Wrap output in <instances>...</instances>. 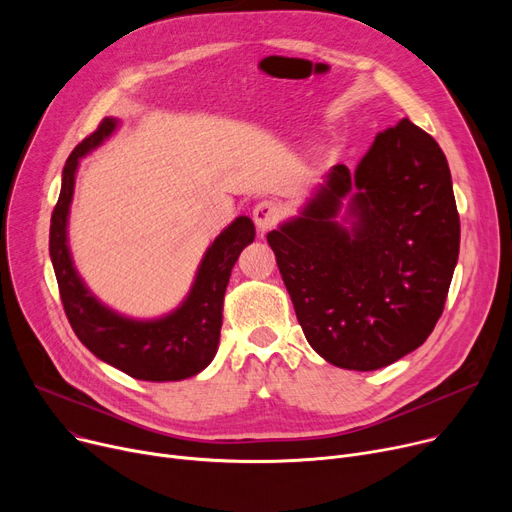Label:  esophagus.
<instances>
[{
    "label": "esophagus",
    "instance_id": "1",
    "mask_svg": "<svg viewBox=\"0 0 512 512\" xmlns=\"http://www.w3.org/2000/svg\"><path fill=\"white\" fill-rule=\"evenodd\" d=\"M280 218H282V207L274 201H261L253 209V220H255V226L259 228V232L274 228Z\"/></svg>",
    "mask_w": 512,
    "mask_h": 512
}]
</instances>
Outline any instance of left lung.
Returning <instances> with one entry per match:
<instances>
[{"label": "left lung", "instance_id": "8db88e82", "mask_svg": "<svg viewBox=\"0 0 512 512\" xmlns=\"http://www.w3.org/2000/svg\"><path fill=\"white\" fill-rule=\"evenodd\" d=\"M346 196L348 229L335 220ZM267 242L313 351L342 369L386 367L434 332L459 259L446 155L402 118Z\"/></svg>", "mask_w": 512, "mask_h": 512}]
</instances>
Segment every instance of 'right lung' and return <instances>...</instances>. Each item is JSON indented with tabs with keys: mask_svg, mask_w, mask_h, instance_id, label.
Masks as SVG:
<instances>
[{
	"mask_svg": "<svg viewBox=\"0 0 512 512\" xmlns=\"http://www.w3.org/2000/svg\"><path fill=\"white\" fill-rule=\"evenodd\" d=\"M116 126V118H105L93 134L74 147L62 172V191L49 228V257L58 278L60 299L74 334L97 359L134 380L178 382L193 378L218 353L230 272L240 251L255 240V226L247 215H240L211 242L191 292L176 311L141 321L101 305L74 270L66 228L78 159L99 147Z\"/></svg>",
	"mask_w": 512,
	"mask_h": 512,
	"instance_id": "add662e5",
	"label": "right lung"
}]
</instances>
